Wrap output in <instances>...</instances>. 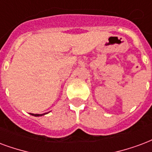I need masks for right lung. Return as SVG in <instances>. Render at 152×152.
I'll return each mask as SVG.
<instances>
[{"label": "right lung", "mask_w": 152, "mask_h": 152, "mask_svg": "<svg viewBox=\"0 0 152 152\" xmlns=\"http://www.w3.org/2000/svg\"><path fill=\"white\" fill-rule=\"evenodd\" d=\"M30 114L32 115H34V116H40V115H45V114H32V113H30Z\"/></svg>", "instance_id": "right-lung-1"}]
</instances>
